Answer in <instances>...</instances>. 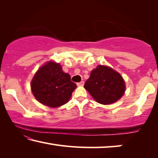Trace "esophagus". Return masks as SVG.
I'll list each match as a JSON object with an SVG mask.
<instances>
[{"label": "esophagus", "mask_w": 158, "mask_h": 158, "mask_svg": "<svg viewBox=\"0 0 158 158\" xmlns=\"http://www.w3.org/2000/svg\"><path fill=\"white\" fill-rule=\"evenodd\" d=\"M84 81H80V82H79V83H77V85H78V86H83V85H84Z\"/></svg>", "instance_id": "34e87169"}]
</instances>
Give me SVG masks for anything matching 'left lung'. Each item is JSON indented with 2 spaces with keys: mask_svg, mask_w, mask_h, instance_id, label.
<instances>
[{
  "mask_svg": "<svg viewBox=\"0 0 158 158\" xmlns=\"http://www.w3.org/2000/svg\"><path fill=\"white\" fill-rule=\"evenodd\" d=\"M84 88L97 102L106 105L121 99L125 93V84L118 72L100 65L91 71Z\"/></svg>",
  "mask_w": 158,
  "mask_h": 158,
  "instance_id": "8db88e82",
  "label": "left lung"
}]
</instances>
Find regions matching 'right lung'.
Returning <instances> with one entry per match:
<instances>
[{
	"mask_svg": "<svg viewBox=\"0 0 158 158\" xmlns=\"http://www.w3.org/2000/svg\"><path fill=\"white\" fill-rule=\"evenodd\" d=\"M36 100L42 105L56 108L69 101L77 85L63 73L59 63L49 61L35 74L31 84Z\"/></svg>",
	"mask_w": 158,
	"mask_h": 158,
	"instance_id": "obj_1",
	"label": "right lung"
}]
</instances>
